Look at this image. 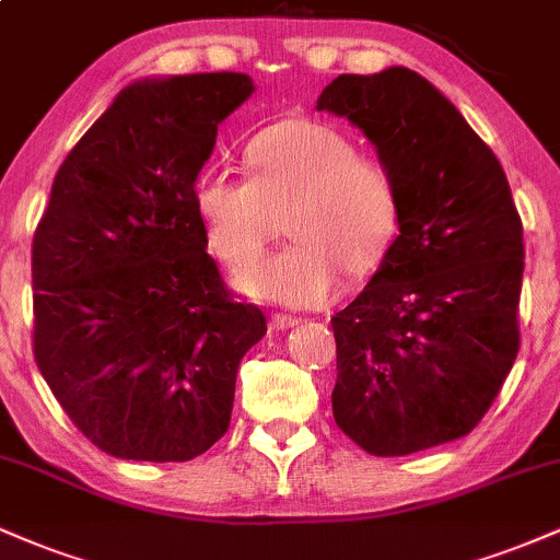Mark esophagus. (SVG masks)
<instances>
[{
    "label": "esophagus",
    "instance_id": "obj_1",
    "mask_svg": "<svg viewBox=\"0 0 560 560\" xmlns=\"http://www.w3.org/2000/svg\"><path fill=\"white\" fill-rule=\"evenodd\" d=\"M298 324H300V318L287 316V313H273L271 316V329H276V331H287Z\"/></svg>",
    "mask_w": 560,
    "mask_h": 560
}]
</instances>
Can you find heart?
<instances>
[{
    "label": "heart",
    "instance_id": "heart-1",
    "mask_svg": "<svg viewBox=\"0 0 560 560\" xmlns=\"http://www.w3.org/2000/svg\"><path fill=\"white\" fill-rule=\"evenodd\" d=\"M244 158L249 176L210 168L195 182V213L210 247L231 268L244 266L284 214L293 242L236 273L242 294L316 307L337 294L339 268L363 276L382 262L400 223V189L395 173L361 155L345 131L287 118L255 133Z\"/></svg>",
    "mask_w": 560,
    "mask_h": 560
}]
</instances>
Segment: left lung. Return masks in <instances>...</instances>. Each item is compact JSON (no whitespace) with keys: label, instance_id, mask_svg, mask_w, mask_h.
Instances as JSON below:
<instances>
[{"label":"left lung","instance_id":"left-lung-1","mask_svg":"<svg viewBox=\"0 0 560 560\" xmlns=\"http://www.w3.org/2000/svg\"><path fill=\"white\" fill-rule=\"evenodd\" d=\"M318 110L347 118L400 189V234L331 318L334 421L371 455L466 436L518 355L522 218L494 152L423 75H337Z\"/></svg>","mask_w":560,"mask_h":560}]
</instances>
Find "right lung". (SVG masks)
<instances>
[{"mask_svg":"<svg viewBox=\"0 0 560 560\" xmlns=\"http://www.w3.org/2000/svg\"><path fill=\"white\" fill-rule=\"evenodd\" d=\"M247 73L126 86L57 171L31 255L34 358L79 432L115 458L191 460L226 434L236 371L266 334L234 302L195 213Z\"/></svg>","mask_w":560,"mask_h":560,"instance_id":"obj_1","label":"right lung"}]
</instances>
